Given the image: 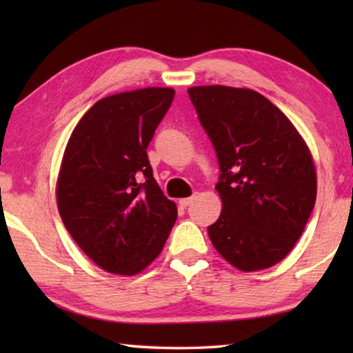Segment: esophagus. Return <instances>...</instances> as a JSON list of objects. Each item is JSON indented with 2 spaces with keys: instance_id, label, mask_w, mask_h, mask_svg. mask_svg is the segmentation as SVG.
I'll return each instance as SVG.
<instances>
[{
  "instance_id": "1",
  "label": "esophagus",
  "mask_w": 353,
  "mask_h": 353,
  "mask_svg": "<svg viewBox=\"0 0 353 353\" xmlns=\"http://www.w3.org/2000/svg\"><path fill=\"white\" fill-rule=\"evenodd\" d=\"M193 199H194V196H191V198H183V199L179 201V204H181L182 207H188L191 202H193Z\"/></svg>"
}]
</instances>
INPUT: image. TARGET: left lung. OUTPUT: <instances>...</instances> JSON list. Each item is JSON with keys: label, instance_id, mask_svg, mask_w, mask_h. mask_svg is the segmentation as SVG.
<instances>
[{"label": "left lung", "instance_id": "8db88e82", "mask_svg": "<svg viewBox=\"0 0 353 353\" xmlns=\"http://www.w3.org/2000/svg\"><path fill=\"white\" fill-rule=\"evenodd\" d=\"M219 162L223 210L208 236L236 270H266L294 248L316 202L305 141L270 99L250 88H188Z\"/></svg>", "mask_w": 353, "mask_h": 353}]
</instances>
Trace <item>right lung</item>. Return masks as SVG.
<instances>
[{
    "label": "right lung",
    "instance_id": "right-lung-1",
    "mask_svg": "<svg viewBox=\"0 0 353 353\" xmlns=\"http://www.w3.org/2000/svg\"><path fill=\"white\" fill-rule=\"evenodd\" d=\"M172 98V88L148 87L99 99L65 148L59 213L77 246L107 272L134 276L145 270L177 219L146 154Z\"/></svg>",
    "mask_w": 353,
    "mask_h": 353
}]
</instances>
